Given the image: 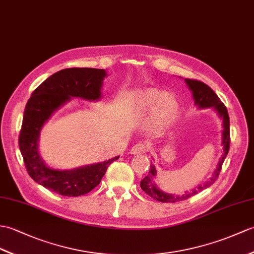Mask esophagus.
<instances>
[{
	"instance_id": "1",
	"label": "esophagus",
	"mask_w": 254,
	"mask_h": 254,
	"mask_svg": "<svg viewBox=\"0 0 254 254\" xmlns=\"http://www.w3.org/2000/svg\"><path fill=\"white\" fill-rule=\"evenodd\" d=\"M146 151H147V146L144 143H137L132 147L131 154L136 155V156H140V155H144Z\"/></svg>"
}]
</instances>
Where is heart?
Segmentation results:
<instances>
[{
	"label": "heart",
	"instance_id": "obj_1",
	"mask_svg": "<svg viewBox=\"0 0 254 254\" xmlns=\"http://www.w3.org/2000/svg\"><path fill=\"white\" fill-rule=\"evenodd\" d=\"M133 106L138 113L147 114L151 110L148 127L151 132H162L175 119L179 102L172 94H163L158 88L149 87L132 94Z\"/></svg>",
	"mask_w": 254,
	"mask_h": 254
}]
</instances>
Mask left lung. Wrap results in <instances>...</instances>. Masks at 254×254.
I'll list each match as a JSON object with an SVG mask.
<instances>
[{
	"instance_id": "obj_1",
	"label": "left lung",
	"mask_w": 254,
	"mask_h": 254,
	"mask_svg": "<svg viewBox=\"0 0 254 254\" xmlns=\"http://www.w3.org/2000/svg\"><path fill=\"white\" fill-rule=\"evenodd\" d=\"M185 82L188 85V87H190V90L192 92L194 105L198 106L199 108L212 107L213 109H215V111H217V115H219L223 119L224 129H223V136H222V145L224 146L223 148L224 154L222 155V158L220 159L216 170L214 171V173L212 174V178H210L209 181L205 182L202 185L197 186L194 190L185 191L183 194H180V196H176V194H172V193H167L159 190L154 181L155 176L157 174V171L154 164H151L148 174H147L145 178L140 181V187L141 190H143L147 194H149L151 198H154L160 202L173 203V202L184 201V200L192 197L193 194L203 190L204 188L210 187L217 180V178H219V174L222 169V164L228 154L229 144H231V134H229V117H228V113L225 105L221 102V99L214 93V91L207 84H204L203 82L198 81V80H192V79H185Z\"/></svg>"
}]
</instances>
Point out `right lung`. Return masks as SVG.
Here are the masks:
<instances>
[{"label":"right lung","mask_w":254,"mask_h":254,"mask_svg":"<svg viewBox=\"0 0 254 254\" xmlns=\"http://www.w3.org/2000/svg\"><path fill=\"white\" fill-rule=\"evenodd\" d=\"M106 75L104 69H63L42 82L29 98L19 134V149L28 174L47 190L68 197L85 194L99 184L109 164L119 158L73 170H56L46 166L38 149L41 128L51 116L71 97L98 100Z\"/></svg>","instance_id":"1"}]
</instances>
